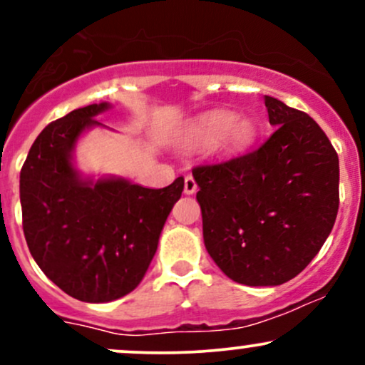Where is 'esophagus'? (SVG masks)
Segmentation results:
<instances>
[{"instance_id":"1","label":"esophagus","mask_w":365,"mask_h":365,"mask_svg":"<svg viewBox=\"0 0 365 365\" xmlns=\"http://www.w3.org/2000/svg\"><path fill=\"white\" fill-rule=\"evenodd\" d=\"M195 190H197L195 180H194V177H190V175H188V177H185V183H183V192H185L187 195H192V194H195Z\"/></svg>"}]
</instances>
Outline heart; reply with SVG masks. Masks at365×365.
<instances>
[{"mask_svg":"<svg viewBox=\"0 0 365 365\" xmlns=\"http://www.w3.org/2000/svg\"><path fill=\"white\" fill-rule=\"evenodd\" d=\"M192 137L200 142H216L225 153H240L249 148L257 135V127L250 118L232 111L217 110L200 116L190 130Z\"/></svg>","mask_w":365,"mask_h":365,"instance_id":"obj_1","label":"heart"}]
</instances>
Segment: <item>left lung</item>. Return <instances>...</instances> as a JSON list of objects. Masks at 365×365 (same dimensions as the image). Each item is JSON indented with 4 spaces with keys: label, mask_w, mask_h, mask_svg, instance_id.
Masks as SVG:
<instances>
[{
    "label": "left lung",
    "mask_w": 365,
    "mask_h": 365,
    "mask_svg": "<svg viewBox=\"0 0 365 365\" xmlns=\"http://www.w3.org/2000/svg\"><path fill=\"white\" fill-rule=\"evenodd\" d=\"M274 127L261 148L192 170L209 255L233 282L276 287L302 273L333 230L340 166L319 125L264 96Z\"/></svg>",
    "instance_id": "obj_1"
}]
</instances>
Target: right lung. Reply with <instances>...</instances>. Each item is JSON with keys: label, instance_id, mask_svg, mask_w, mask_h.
<instances>
[{"label": "right lung", "instance_id": "right-lung-1", "mask_svg": "<svg viewBox=\"0 0 365 365\" xmlns=\"http://www.w3.org/2000/svg\"><path fill=\"white\" fill-rule=\"evenodd\" d=\"M110 103L89 104L37 135L20 171L29 250L51 282L82 302L120 299L142 282L183 178L145 188L121 177H82L73 150Z\"/></svg>", "mask_w": 365, "mask_h": 365}]
</instances>
